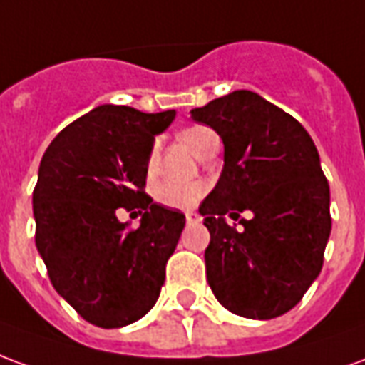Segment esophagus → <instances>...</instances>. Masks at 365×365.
Returning <instances> with one entry per match:
<instances>
[{"label": "esophagus", "instance_id": "34e87169", "mask_svg": "<svg viewBox=\"0 0 365 365\" xmlns=\"http://www.w3.org/2000/svg\"><path fill=\"white\" fill-rule=\"evenodd\" d=\"M185 221H187V225H195V222L201 221V217H199V213H195V211H187V213H185Z\"/></svg>", "mask_w": 365, "mask_h": 365}]
</instances>
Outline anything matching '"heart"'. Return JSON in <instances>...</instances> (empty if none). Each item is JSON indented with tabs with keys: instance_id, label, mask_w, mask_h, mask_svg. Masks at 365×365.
I'll use <instances>...</instances> for the list:
<instances>
[{
	"instance_id": "obj_1",
	"label": "heart",
	"mask_w": 365,
	"mask_h": 365,
	"mask_svg": "<svg viewBox=\"0 0 365 365\" xmlns=\"http://www.w3.org/2000/svg\"><path fill=\"white\" fill-rule=\"evenodd\" d=\"M215 133L211 128L207 127H190L183 130L180 135V140H182L187 148H190L193 154H197L199 148L209 140L213 138ZM156 164H158V146H152L150 154H148V160H146V168L148 172H154L156 170ZM203 193V185L199 183H180V182H166L158 185L156 190V197H158L160 203H164L168 207H174V209H185V207H191Z\"/></svg>"
}]
</instances>
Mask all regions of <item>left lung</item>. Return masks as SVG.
I'll list each match as a JSON object with an SVG mask.
<instances>
[{
  "instance_id": "1",
  "label": "left lung",
  "mask_w": 365,
  "mask_h": 365,
  "mask_svg": "<svg viewBox=\"0 0 365 365\" xmlns=\"http://www.w3.org/2000/svg\"><path fill=\"white\" fill-rule=\"evenodd\" d=\"M191 119L225 144V164L199 205L211 242L207 282L230 313L268 321L297 305L319 277L330 237V190L301 123L248 90L209 101ZM242 210L237 231L226 221Z\"/></svg>"
}]
</instances>
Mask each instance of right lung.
I'll return each instance as SVG.
<instances>
[{"mask_svg":"<svg viewBox=\"0 0 365 365\" xmlns=\"http://www.w3.org/2000/svg\"><path fill=\"white\" fill-rule=\"evenodd\" d=\"M175 111L99 105L44 152L33 191L36 250L54 289L86 321L120 329L150 311L185 227V215L144 193L154 138ZM140 208L128 230L116 209Z\"/></svg>","mask_w":365,"mask_h":365,"instance_id":"obj_1","label":"right lung"}]
</instances>
